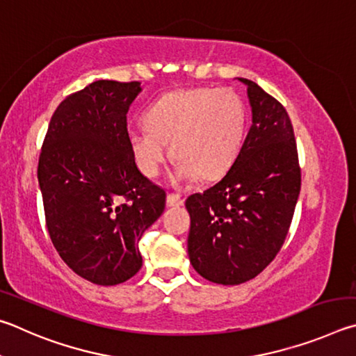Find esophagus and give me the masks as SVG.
Listing matches in <instances>:
<instances>
[{
	"instance_id": "obj_1",
	"label": "esophagus",
	"mask_w": 356,
	"mask_h": 356,
	"mask_svg": "<svg viewBox=\"0 0 356 356\" xmlns=\"http://www.w3.org/2000/svg\"><path fill=\"white\" fill-rule=\"evenodd\" d=\"M167 207H181L184 203V198L181 197V194H177V192H170L167 194Z\"/></svg>"
}]
</instances>
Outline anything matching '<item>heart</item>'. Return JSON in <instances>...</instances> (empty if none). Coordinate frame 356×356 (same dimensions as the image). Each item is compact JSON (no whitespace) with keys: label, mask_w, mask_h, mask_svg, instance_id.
I'll return each mask as SVG.
<instances>
[{"label":"heart","mask_w":356,"mask_h":356,"mask_svg":"<svg viewBox=\"0 0 356 356\" xmlns=\"http://www.w3.org/2000/svg\"><path fill=\"white\" fill-rule=\"evenodd\" d=\"M145 127L129 131L128 145L148 178L161 172L170 143L175 178L195 175L209 181L227 170L238 154L247 127L245 104L229 89H183L161 97L143 115Z\"/></svg>","instance_id":"obj_1"}]
</instances>
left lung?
I'll return each mask as SVG.
<instances>
[{"mask_svg":"<svg viewBox=\"0 0 356 356\" xmlns=\"http://www.w3.org/2000/svg\"><path fill=\"white\" fill-rule=\"evenodd\" d=\"M252 127L225 177L186 200L189 259L203 278L241 284L277 257L294 216L302 175L291 118L250 79Z\"/></svg>","mask_w":356,"mask_h":356,"instance_id":"1","label":"left lung"}]
</instances>
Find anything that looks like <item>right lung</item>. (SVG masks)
<instances>
[{
    "mask_svg": "<svg viewBox=\"0 0 356 356\" xmlns=\"http://www.w3.org/2000/svg\"><path fill=\"white\" fill-rule=\"evenodd\" d=\"M139 81L99 79L62 102L49 120L37 178L49 238L87 282L114 286L142 267L139 241L165 192L139 172L127 114Z\"/></svg>",
    "mask_w": 356,
    "mask_h": 356,
    "instance_id": "right-lung-1",
    "label": "right lung"
}]
</instances>
